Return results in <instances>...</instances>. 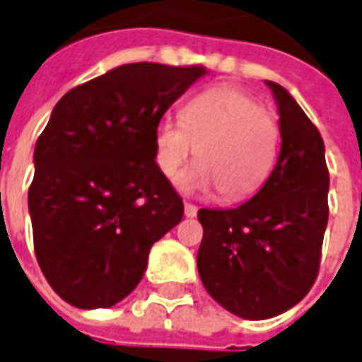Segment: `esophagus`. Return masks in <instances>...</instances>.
Segmentation results:
<instances>
[{
    "label": "esophagus",
    "instance_id": "1",
    "mask_svg": "<svg viewBox=\"0 0 362 362\" xmlns=\"http://www.w3.org/2000/svg\"><path fill=\"white\" fill-rule=\"evenodd\" d=\"M184 214H186V218H195L197 216V206L192 203H186L184 204Z\"/></svg>",
    "mask_w": 362,
    "mask_h": 362
}]
</instances>
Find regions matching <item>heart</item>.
I'll list each match as a JSON object with an SVG mask.
<instances>
[{
    "label": "heart",
    "instance_id": "1",
    "mask_svg": "<svg viewBox=\"0 0 362 362\" xmlns=\"http://www.w3.org/2000/svg\"><path fill=\"white\" fill-rule=\"evenodd\" d=\"M280 125L274 112L237 86H216L189 99L180 122L165 118L156 129L159 170L175 178L197 153L186 187L220 192L227 203L250 197L274 169Z\"/></svg>",
    "mask_w": 362,
    "mask_h": 362
}]
</instances>
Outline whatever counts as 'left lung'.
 <instances>
[{"label":"left lung","mask_w":362,"mask_h":362,"mask_svg":"<svg viewBox=\"0 0 362 362\" xmlns=\"http://www.w3.org/2000/svg\"><path fill=\"white\" fill-rule=\"evenodd\" d=\"M278 105L281 148L250 201L199 210L197 269L204 289L231 314L269 320L300 303L320 270L329 220V170L320 131L286 88L267 81Z\"/></svg>","instance_id":"obj_1"}]
</instances>
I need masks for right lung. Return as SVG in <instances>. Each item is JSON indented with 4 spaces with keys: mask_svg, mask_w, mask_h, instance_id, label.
<instances>
[{
    "mask_svg": "<svg viewBox=\"0 0 362 362\" xmlns=\"http://www.w3.org/2000/svg\"><path fill=\"white\" fill-rule=\"evenodd\" d=\"M203 65L127 64L73 88L37 139L28 193L37 263L71 306L110 308L141 281L184 203L156 163V129Z\"/></svg>",
    "mask_w": 362,
    "mask_h": 362,
    "instance_id": "right-lung-1",
    "label": "right lung"
}]
</instances>
